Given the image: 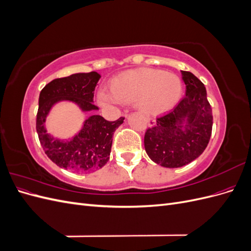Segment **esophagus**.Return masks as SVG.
I'll return each mask as SVG.
<instances>
[{
  "mask_svg": "<svg viewBox=\"0 0 251 251\" xmlns=\"http://www.w3.org/2000/svg\"><path fill=\"white\" fill-rule=\"evenodd\" d=\"M125 117L126 118V114H125ZM148 125H149V126H155L156 120L154 118H148Z\"/></svg>",
  "mask_w": 251,
  "mask_h": 251,
  "instance_id": "1",
  "label": "esophagus"
}]
</instances>
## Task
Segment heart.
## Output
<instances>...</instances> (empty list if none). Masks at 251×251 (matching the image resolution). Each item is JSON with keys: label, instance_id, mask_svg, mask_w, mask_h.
<instances>
[{"label": "heart", "instance_id": "obj_1", "mask_svg": "<svg viewBox=\"0 0 251 251\" xmlns=\"http://www.w3.org/2000/svg\"><path fill=\"white\" fill-rule=\"evenodd\" d=\"M110 92L98 91L97 101L101 105L132 103L148 115H156L173 108L182 93V82L176 74L151 68L127 70L114 76Z\"/></svg>", "mask_w": 251, "mask_h": 251}]
</instances>
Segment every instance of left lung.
I'll list each match as a JSON object with an SVG mask.
<instances>
[{"label": "left lung", "mask_w": 251, "mask_h": 251, "mask_svg": "<svg viewBox=\"0 0 251 251\" xmlns=\"http://www.w3.org/2000/svg\"><path fill=\"white\" fill-rule=\"evenodd\" d=\"M186 91L177 107L157 118L144 135V149L163 168H181L194 161L206 149L212 128V112L203 82L181 71Z\"/></svg>", "instance_id": "8db88e82"}]
</instances>
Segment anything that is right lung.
Segmentation results:
<instances>
[{"instance_id":"1","label":"right lung","mask_w":251,"mask_h":251,"mask_svg":"<svg viewBox=\"0 0 251 251\" xmlns=\"http://www.w3.org/2000/svg\"><path fill=\"white\" fill-rule=\"evenodd\" d=\"M100 77V74L95 71L74 73L70 76L53 79L41 91L36 132L45 153L59 168L75 173H91L101 169L109 161L113 134L125 118L108 121L93 114L69 139L56 138L46 128L49 113L58 102H72L82 113L98 111L93 97Z\"/></svg>"}]
</instances>
